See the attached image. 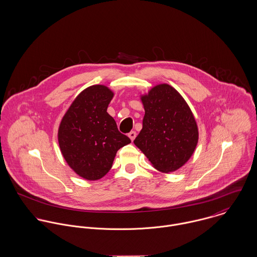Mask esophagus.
Wrapping results in <instances>:
<instances>
[{"mask_svg":"<svg viewBox=\"0 0 257 257\" xmlns=\"http://www.w3.org/2000/svg\"><path fill=\"white\" fill-rule=\"evenodd\" d=\"M136 137H137V133H136V132H131V133L128 134V138L131 139V141H132V142H134V141H135Z\"/></svg>","mask_w":257,"mask_h":257,"instance_id":"34e87169","label":"esophagus"}]
</instances>
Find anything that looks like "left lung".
<instances>
[{"label": "left lung", "instance_id": "8db88e82", "mask_svg": "<svg viewBox=\"0 0 257 257\" xmlns=\"http://www.w3.org/2000/svg\"><path fill=\"white\" fill-rule=\"evenodd\" d=\"M143 130L134 141L160 172L178 170L190 159L199 140L197 122L183 97L168 84H159L141 97Z\"/></svg>", "mask_w": 257, "mask_h": 257}]
</instances>
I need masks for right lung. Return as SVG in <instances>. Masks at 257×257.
<instances>
[{"label": "right lung", "instance_id": "1", "mask_svg": "<svg viewBox=\"0 0 257 257\" xmlns=\"http://www.w3.org/2000/svg\"><path fill=\"white\" fill-rule=\"evenodd\" d=\"M113 97L104 85L82 91L61 119L58 143L74 172L86 180H98L111 168L116 151L131 144L107 112Z\"/></svg>", "mask_w": 257, "mask_h": 257}]
</instances>
